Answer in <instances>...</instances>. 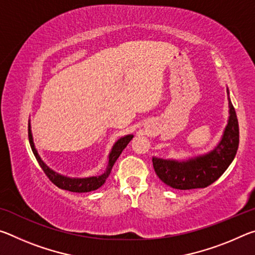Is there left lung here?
I'll return each instance as SVG.
<instances>
[{
	"instance_id": "left-lung-1",
	"label": "left lung",
	"mask_w": 255,
	"mask_h": 255,
	"mask_svg": "<svg viewBox=\"0 0 255 255\" xmlns=\"http://www.w3.org/2000/svg\"><path fill=\"white\" fill-rule=\"evenodd\" d=\"M228 96V120L219 143L206 154L187 159L153 157L155 173L171 188L190 190L206 188L227 170L239 148L240 131L236 112Z\"/></svg>"
}]
</instances>
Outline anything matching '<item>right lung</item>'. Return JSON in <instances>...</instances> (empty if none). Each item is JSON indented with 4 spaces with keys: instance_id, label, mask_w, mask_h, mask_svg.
Here are the masks:
<instances>
[{
    "instance_id": "add662e5",
    "label": "right lung",
    "mask_w": 255,
    "mask_h": 255,
    "mask_svg": "<svg viewBox=\"0 0 255 255\" xmlns=\"http://www.w3.org/2000/svg\"><path fill=\"white\" fill-rule=\"evenodd\" d=\"M28 136H29V143H30V146H31L33 155L36 156L42 171L45 172L46 175L48 176L51 182L63 190H67V191H72V192H80V193L93 191V190H97L100 188L101 185L105 184L108 176H109L111 173L114 164L116 163V161H117V158L120 156V154H122L123 150L126 148V146L129 144V141H130L133 137V135H125L123 137H120L119 139L116 141L110 150L109 157H108L109 159H108L107 169L101 175L89 176V178H70V176L59 174L56 171L51 170L50 167L47 165L44 161H42L33 143L31 124H30V120H29V126H28Z\"/></svg>"
}]
</instances>
